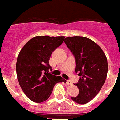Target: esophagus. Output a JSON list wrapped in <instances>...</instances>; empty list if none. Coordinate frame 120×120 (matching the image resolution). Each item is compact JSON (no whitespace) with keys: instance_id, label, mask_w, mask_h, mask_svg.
Wrapping results in <instances>:
<instances>
[{"instance_id":"obj_1","label":"esophagus","mask_w":120,"mask_h":120,"mask_svg":"<svg viewBox=\"0 0 120 120\" xmlns=\"http://www.w3.org/2000/svg\"><path fill=\"white\" fill-rule=\"evenodd\" d=\"M66 84L67 85V86H70V85H72V83L71 82H70V80H67Z\"/></svg>"}]
</instances>
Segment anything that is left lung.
Masks as SVG:
<instances>
[{
  "instance_id": "left-lung-1",
  "label": "left lung",
  "mask_w": 120,
  "mask_h": 120,
  "mask_svg": "<svg viewBox=\"0 0 120 120\" xmlns=\"http://www.w3.org/2000/svg\"><path fill=\"white\" fill-rule=\"evenodd\" d=\"M75 58V71L80 76L75 84L79 94L72 100L84 105L92 100L104 85L108 74V61L98 45L86 37H67L64 40Z\"/></svg>"
}]
</instances>
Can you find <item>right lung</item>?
<instances>
[{
	"mask_svg": "<svg viewBox=\"0 0 120 120\" xmlns=\"http://www.w3.org/2000/svg\"><path fill=\"white\" fill-rule=\"evenodd\" d=\"M64 36H36L27 41L17 56L16 72L24 93L32 101L42 103L47 100L54 86L65 82L62 77L49 73L50 56L64 41Z\"/></svg>",
	"mask_w": 120,
	"mask_h": 120,
	"instance_id": "add662e5",
	"label": "right lung"
}]
</instances>
